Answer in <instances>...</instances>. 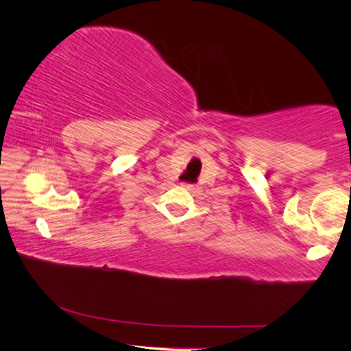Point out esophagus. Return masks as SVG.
<instances>
[{"label": "esophagus", "instance_id": "esophagus-1", "mask_svg": "<svg viewBox=\"0 0 351 351\" xmlns=\"http://www.w3.org/2000/svg\"><path fill=\"white\" fill-rule=\"evenodd\" d=\"M187 189H190V190H195L196 189V186L195 184H184Z\"/></svg>", "mask_w": 351, "mask_h": 351}]
</instances>
